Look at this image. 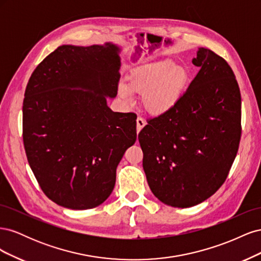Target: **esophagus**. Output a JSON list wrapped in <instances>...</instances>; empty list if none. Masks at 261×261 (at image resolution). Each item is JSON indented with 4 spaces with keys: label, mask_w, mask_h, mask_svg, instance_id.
<instances>
[{
    "label": "esophagus",
    "mask_w": 261,
    "mask_h": 261,
    "mask_svg": "<svg viewBox=\"0 0 261 261\" xmlns=\"http://www.w3.org/2000/svg\"><path fill=\"white\" fill-rule=\"evenodd\" d=\"M136 123H137V132H140L141 128L144 127V126L146 125V122L145 120L141 116H138L137 120H136Z\"/></svg>",
    "instance_id": "1"
}]
</instances>
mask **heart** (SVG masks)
Returning a JSON list of instances; mask_svg holds the SVG:
<instances>
[{
    "mask_svg": "<svg viewBox=\"0 0 261 261\" xmlns=\"http://www.w3.org/2000/svg\"><path fill=\"white\" fill-rule=\"evenodd\" d=\"M187 81L186 70L176 66L171 59H161L134 67L128 84L120 83L118 93L132 105L134 92L143 93V103L149 112L160 114L167 112L179 99Z\"/></svg>",
    "mask_w": 261,
    "mask_h": 261,
    "instance_id": "b5f03b06",
    "label": "heart"
}]
</instances>
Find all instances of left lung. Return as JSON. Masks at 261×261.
I'll use <instances>...</instances> for the list:
<instances>
[{"instance_id": "obj_1", "label": "left lung", "mask_w": 261, "mask_h": 261, "mask_svg": "<svg viewBox=\"0 0 261 261\" xmlns=\"http://www.w3.org/2000/svg\"><path fill=\"white\" fill-rule=\"evenodd\" d=\"M200 67L176 103L138 134L153 195L171 207L196 206L222 186L241 140L242 99L227 62L199 48Z\"/></svg>"}]
</instances>
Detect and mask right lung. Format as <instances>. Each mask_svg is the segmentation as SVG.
I'll return each instance as SVG.
<instances>
[{
	"label": "right lung",
	"instance_id": "obj_1",
	"mask_svg": "<svg viewBox=\"0 0 261 261\" xmlns=\"http://www.w3.org/2000/svg\"><path fill=\"white\" fill-rule=\"evenodd\" d=\"M121 49L61 45L26 87L22 139L29 165L49 199L73 210L98 207L111 195L116 168L135 144V113L113 112Z\"/></svg>",
	"mask_w": 261,
	"mask_h": 261
}]
</instances>
